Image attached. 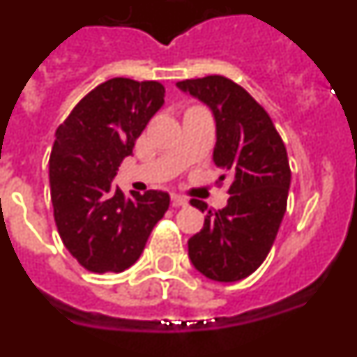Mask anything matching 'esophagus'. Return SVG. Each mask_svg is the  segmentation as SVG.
I'll use <instances>...</instances> for the list:
<instances>
[{"instance_id": "1", "label": "esophagus", "mask_w": 357, "mask_h": 357, "mask_svg": "<svg viewBox=\"0 0 357 357\" xmlns=\"http://www.w3.org/2000/svg\"><path fill=\"white\" fill-rule=\"evenodd\" d=\"M172 204H173V207H184V206H188V198L173 193L172 195Z\"/></svg>"}]
</instances>
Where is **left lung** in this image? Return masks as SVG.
<instances>
[{
    "mask_svg": "<svg viewBox=\"0 0 357 357\" xmlns=\"http://www.w3.org/2000/svg\"><path fill=\"white\" fill-rule=\"evenodd\" d=\"M176 87L206 103L216 121L213 159L223 181L232 178L227 206L207 211L204 229L188 241L189 259L198 272L218 282H236L266 259L288 202V153L272 118L241 85L220 75L176 82Z\"/></svg>",
    "mask_w": 357,
    "mask_h": 357,
    "instance_id": "8db88e82",
    "label": "left lung"
}]
</instances>
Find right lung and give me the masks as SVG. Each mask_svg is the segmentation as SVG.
<instances>
[{"mask_svg":"<svg viewBox=\"0 0 357 357\" xmlns=\"http://www.w3.org/2000/svg\"><path fill=\"white\" fill-rule=\"evenodd\" d=\"M162 103L159 82L110 78L56 128L50 157L53 216L64 247L89 272L130 268L168 211V193L150 189L125 197L112 182Z\"/></svg>","mask_w":357,"mask_h":357,"instance_id":"add662e5","label":"right lung"}]
</instances>
